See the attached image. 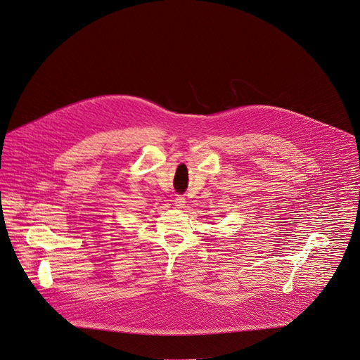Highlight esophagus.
I'll list each match as a JSON object with an SVG mask.
<instances>
[{"mask_svg": "<svg viewBox=\"0 0 360 360\" xmlns=\"http://www.w3.org/2000/svg\"><path fill=\"white\" fill-rule=\"evenodd\" d=\"M174 201H175V207H176V208H184V207H185V202H186L184 195H176Z\"/></svg>", "mask_w": 360, "mask_h": 360, "instance_id": "esophagus-1", "label": "esophagus"}]
</instances>
